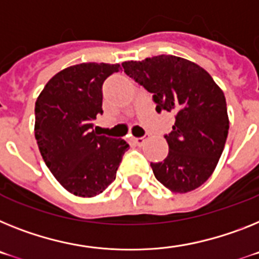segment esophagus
Wrapping results in <instances>:
<instances>
[{"instance_id":"34e87169","label":"esophagus","mask_w":259,"mask_h":259,"mask_svg":"<svg viewBox=\"0 0 259 259\" xmlns=\"http://www.w3.org/2000/svg\"><path fill=\"white\" fill-rule=\"evenodd\" d=\"M147 140V136L145 137H140V138H134V142H136L137 146H142L143 143H145V141Z\"/></svg>"}]
</instances>
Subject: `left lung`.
<instances>
[{
  "instance_id": "8db88e82",
  "label": "left lung",
  "mask_w": 259,
  "mask_h": 259,
  "mask_svg": "<svg viewBox=\"0 0 259 259\" xmlns=\"http://www.w3.org/2000/svg\"><path fill=\"white\" fill-rule=\"evenodd\" d=\"M126 75L153 93L156 112L175 116L164 136L168 155L151 163L156 180L171 192L196 190L209 179L227 142V101L212 76L196 63L172 55L123 62Z\"/></svg>"
}]
</instances>
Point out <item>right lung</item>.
I'll return each instance as SVG.
<instances>
[{
  "label": "right lung",
  "instance_id": "right-lung-1",
  "mask_svg": "<svg viewBox=\"0 0 259 259\" xmlns=\"http://www.w3.org/2000/svg\"><path fill=\"white\" fill-rule=\"evenodd\" d=\"M119 64L81 63L49 80L35 103V140L46 166L76 196L100 195L116 179L129 145L100 136L93 119L103 114V84Z\"/></svg>",
  "mask_w": 259,
  "mask_h": 259
}]
</instances>
